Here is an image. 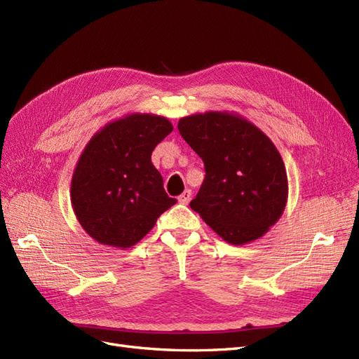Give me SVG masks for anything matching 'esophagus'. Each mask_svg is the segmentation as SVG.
Returning a JSON list of instances; mask_svg holds the SVG:
<instances>
[{"label": "esophagus", "mask_w": 359, "mask_h": 359, "mask_svg": "<svg viewBox=\"0 0 359 359\" xmlns=\"http://www.w3.org/2000/svg\"><path fill=\"white\" fill-rule=\"evenodd\" d=\"M190 199H191V190H189V189L184 190L178 196V202L182 205H187L190 202Z\"/></svg>", "instance_id": "34e87169"}]
</instances>
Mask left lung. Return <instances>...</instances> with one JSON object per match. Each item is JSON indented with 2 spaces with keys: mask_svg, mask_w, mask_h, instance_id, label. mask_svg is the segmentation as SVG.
Wrapping results in <instances>:
<instances>
[{
  "mask_svg": "<svg viewBox=\"0 0 359 359\" xmlns=\"http://www.w3.org/2000/svg\"><path fill=\"white\" fill-rule=\"evenodd\" d=\"M178 130L205 165V180L190 208L229 244L264 236L287 201L286 168L271 139L229 112L184 116Z\"/></svg>",
  "mask_w": 359,
  "mask_h": 359,
  "instance_id": "1",
  "label": "left lung"
}]
</instances>
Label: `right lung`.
I'll return each mask as SVG.
<instances>
[{
	"instance_id": "add662e5",
	"label": "right lung",
	"mask_w": 359,
	"mask_h": 359,
	"mask_svg": "<svg viewBox=\"0 0 359 359\" xmlns=\"http://www.w3.org/2000/svg\"><path fill=\"white\" fill-rule=\"evenodd\" d=\"M172 130L165 116L132 114L91 137L76 165L70 198L76 219L93 240L132 247L177 203L151 163L154 148Z\"/></svg>"
}]
</instances>
